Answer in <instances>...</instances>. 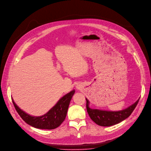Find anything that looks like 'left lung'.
Wrapping results in <instances>:
<instances>
[{"mask_svg":"<svg viewBox=\"0 0 151 151\" xmlns=\"http://www.w3.org/2000/svg\"><path fill=\"white\" fill-rule=\"evenodd\" d=\"M86 100V109L90 118L99 126H111L118 124L129 117L137 106L139 99L130 106L121 111H110L92 109L89 106L90 101Z\"/></svg>","mask_w":151,"mask_h":151,"instance_id":"left-lung-1","label":"left lung"}]
</instances>
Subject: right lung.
I'll use <instances>...</instances> for the list:
<instances>
[{
    "mask_svg": "<svg viewBox=\"0 0 151 151\" xmlns=\"http://www.w3.org/2000/svg\"><path fill=\"white\" fill-rule=\"evenodd\" d=\"M73 90L65 94L48 112L41 116H33L22 110L12 99L17 112L26 123L38 129H53L58 127L64 121L68 111L72 96L75 93Z\"/></svg>",
    "mask_w": 151,
    "mask_h": 151,
    "instance_id": "right-lung-1",
    "label": "right lung"
}]
</instances>
